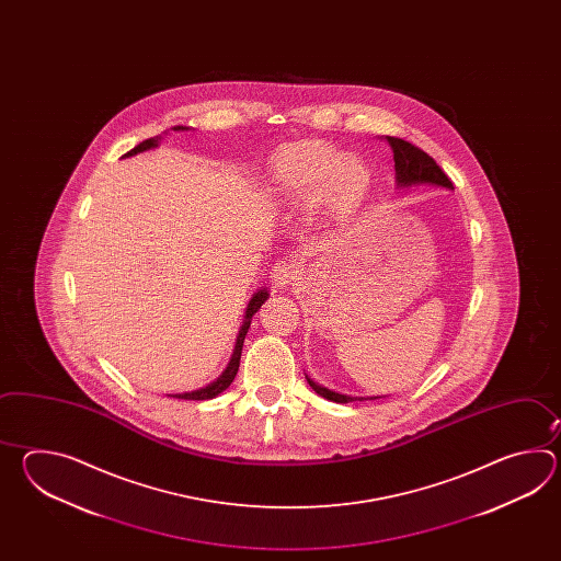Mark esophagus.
Wrapping results in <instances>:
<instances>
[{
	"instance_id": "esophagus-1",
	"label": "esophagus",
	"mask_w": 561,
	"mask_h": 561,
	"mask_svg": "<svg viewBox=\"0 0 561 561\" xmlns=\"http://www.w3.org/2000/svg\"><path fill=\"white\" fill-rule=\"evenodd\" d=\"M297 273L298 264L295 261H290V259H283V261H278L273 266V280H275L276 285L285 286L297 276Z\"/></svg>"
}]
</instances>
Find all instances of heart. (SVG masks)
<instances>
[{
    "label": "heart",
    "instance_id": "obj_1",
    "mask_svg": "<svg viewBox=\"0 0 561 561\" xmlns=\"http://www.w3.org/2000/svg\"><path fill=\"white\" fill-rule=\"evenodd\" d=\"M271 180L288 201L312 203L321 198L329 208L348 213L369 188V168L339 146L322 140L286 144L273 158Z\"/></svg>",
    "mask_w": 561,
    "mask_h": 561
}]
</instances>
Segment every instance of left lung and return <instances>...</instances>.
Listing matches in <instances>:
<instances>
[{"mask_svg":"<svg viewBox=\"0 0 561 561\" xmlns=\"http://www.w3.org/2000/svg\"><path fill=\"white\" fill-rule=\"evenodd\" d=\"M385 140L389 142L391 150H393L394 172H397V182L401 186L430 182V184H437V186H445V188H454L451 180L443 172L439 164L427 152H423L421 148H417L415 144L407 142V140H401V138H394V136H385ZM307 381L314 389V393H319L324 399L334 401V403H353V401H357V397H348V394L329 391V389H324L321 385L310 381L309 377H307ZM358 401H363V397Z\"/></svg>","mask_w":561,"mask_h":561,"instance_id":"8db88e82","label":"left lung"}]
</instances>
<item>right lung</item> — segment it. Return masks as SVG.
<instances>
[{
    "label": "right lung",
    "mask_w": 561,
    "mask_h": 561,
    "mask_svg": "<svg viewBox=\"0 0 561 561\" xmlns=\"http://www.w3.org/2000/svg\"><path fill=\"white\" fill-rule=\"evenodd\" d=\"M174 130H188V128L176 126ZM156 144H158V136H156V138H148V140H144V142L138 144V146H134L130 152H126L124 156L138 154V152L148 150V148H154ZM266 298H268V293H266V290H259V293L252 297L251 305H249V309H247V321H244L242 329H240L239 341H237V346H234V355L230 358L227 370H225V373H222L215 382H210V385H208V387H204V389L192 391V393L172 394V397H176V399H188V401H206V399H215L216 394L222 393V391L227 389L228 385L234 381V377H237V373H239L242 343H244V336L249 333L251 319L254 317V312L263 307V302Z\"/></svg>",
    "instance_id": "obj_1"
}]
</instances>
